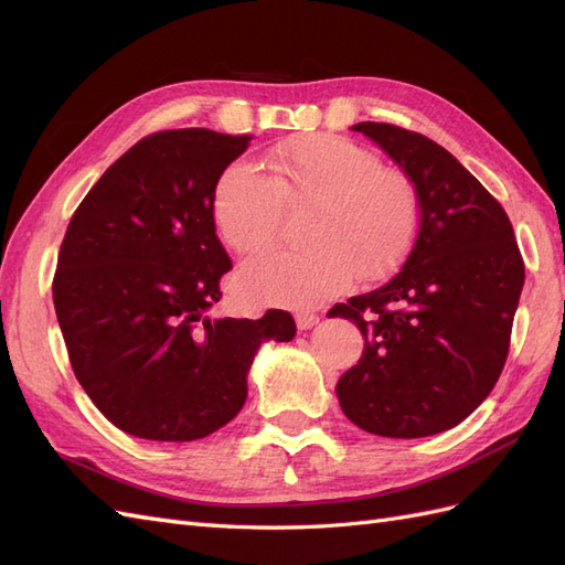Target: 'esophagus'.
I'll return each instance as SVG.
<instances>
[{
    "label": "esophagus",
    "instance_id": "obj_1",
    "mask_svg": "<svg viewBox=\"0 0 565 565\" xmlns=\"http://www.w3.org/2000/svg\"><path fill=\"white\" fill-rule=\"evenodd\" d=\"M318 316L316 313H309V311H299L297 313V328L299 330H311L313 324H318Z\"/></svg>",
    "mask_w": 565,
    "mask_h": 565
}]
</instances>
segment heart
Wrapping results in <instances>:
<instances>
[{
	"mask_svg": "<svg viewBox=\"0 0 565 565\" xmlns=\"http://www.w3.org/2000/svg\"><path fill=\"white\" fill-rule=\"evenodd\" d=\"M268 174L228 164L212 193L214 224L237 254L276 241L282 207L309 204L301 237L309 245L262 256L243 268L245 292L264 303L309 309L355 278L377 280L398 268L415 243V183L384 167L374 150L337 134H299L270 148Z\"/></svg>",
	"mask_w": 565,
	"mask_h": 565,
	"instance_id": "obj_1",
	"label": "heart"
}]
</instances>
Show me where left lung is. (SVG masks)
<instances>
[{
	"instance_id": "left-lung-1",
	"label": "left lung",
	"mask_w": 565,
	"mask_h": 565,
	"mask_svg": "<svg viewBox=\"0 0 565 565\" xmlns=\"http://www.w3.org/2000/svg\"><path fill=\"white\" fill-rule=\"evenodd\" d=\"M353 131L380 143L415 183L419 228L396 276L328 313L365 337L337 398L370 434L434 436L467 419L500 380L523 256L502 204L446 148L386 122Z\"/></svg>"
}]
</instances>
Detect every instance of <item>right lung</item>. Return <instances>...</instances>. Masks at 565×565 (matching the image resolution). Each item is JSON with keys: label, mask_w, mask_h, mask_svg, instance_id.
<instances>
[{"label": "right lung", "mask_w": 565, "mask_h": 565, "mask_svg": "<svg viewBox=\"0 0 565 565\" xmlns=\"http://www.w3.org/2000/svg\"><path fill=\"white\" fill-rule=\"evenodd\" d=\"M252 136L169 129L134 143L79 202L65 231L54 306L77 382L117 429L183 443L241 413L264 341L295 318H218L231 256L212 193Z\"/></svg>", "instance_id": "obj_1"}]
</instances>
